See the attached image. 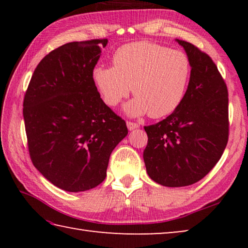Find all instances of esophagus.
Listing matches in <instances>:
<instances>
[{
    "label": "esophagus",
    "instance_id": "1",
    "mask_svg": "<svg viewBox=\"0 0 248 248\" xmlns=\"http://www.w3.org/2000/svg\"><path fill=\"white\" fill-rule=\"evenodd\" d=\"M127 127H128L130 131H131V130L139 128V124H136V123H131V121H127Z\"/></svg>",
    "mask_w": 248,
    "mask_h": 248
}]
</instances>
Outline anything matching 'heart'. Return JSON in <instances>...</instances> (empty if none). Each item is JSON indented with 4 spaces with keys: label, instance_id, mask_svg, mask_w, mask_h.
Masks as SVG:
<instances>
[{
    "label": "heart",
    "instance_id": "heart-1",
    "mask_svg": "<svg viewBox=\"0 0 248 248\" xmlns=\"http://www.w3.org/2000/svg\"><path fill=\"white\" fill-rule=\"evenodd\" d=\"M190 70L189 59L179 50L138 41L117 49L112 66H95L92 78L108 106L128 97L132 86L136 97L124 106L125 114L163 118L183 103Z\"/></svg>",
    "mask_w": 248,
    "mask_h": 248
}]
</instances>
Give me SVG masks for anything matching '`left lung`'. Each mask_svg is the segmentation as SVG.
I'll list each match as a JSON object with an SVG mask.
<instances>
[{
    "mask_svg": "<svg viewBox=\"0 0 248 248\" xmlns=\"http://www.w3.org/2000/svg\"><path fill=\"white\" fill-rule=\"evenodd\" d=\"M191 71L180 106L159 123L146 125V173L162 186H189L221 158L229 139L228 87L215 62L187 41L176 39Z\"/></svg>",
    "mask_w": 248,
    "mask_h": 248,
    "instance_id": "8db88e82",
    "label": "left lung"
}]
</instances>
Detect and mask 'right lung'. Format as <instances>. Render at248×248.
Here are the masks:
<instances>
[{
	"mask_svg": "<svg viewBox=\"0 0 248 248\" xmlns=\"http://www.w3.org/2000/svg\"><path fill=\"white\" fill-rule=\"evenodd\" d=\"M107 43L74 41L52 50L33 71L25 94L32 164L65 191L103 183L112 150L128 134L124 120L103 102L92 78Z\"/></svg>",
	"mask_w": 248,
	"mask_h": 248,
	"instance_id": "1",
	"label": "right lung"
}]
</instances>
